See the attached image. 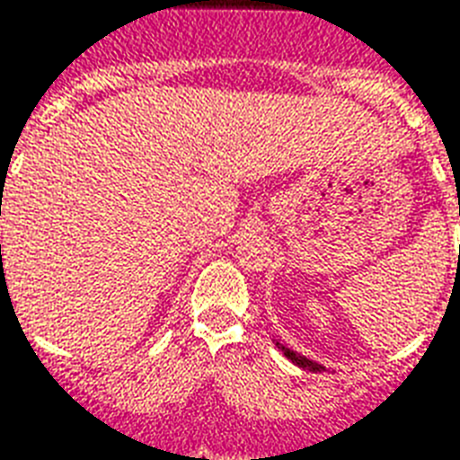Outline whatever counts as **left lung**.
<instances>
[{
    "instance_id": "1",
    "label": "left lung",
    "mask_w": 460,
    "mask_h": 460,
    "mask_svg": "<svg viewBox=\"0 0 460 460\" xmlns=\"http://www.w3.org/2000/svg\"><path fill=\"white\" fill-rule=\"evenodd\" d=\"M277 349H279L281 353H284V356H287L288 360H291V363H296V365H298V367H303V370H310V372H322V370H324V367H322V365L313 363V360H307V358H305V356H301V353H296V350L287 349V346H284V343L277 341Z\"/></svg>"
}]
</instances>
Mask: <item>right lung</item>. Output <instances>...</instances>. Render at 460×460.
<instances>
[{
	"label": "right lung",
	"instance_id": "right-lung-1",
	"mask_svg": "<svg viewBox=\"0 0 460 460\" xmlns=\"http://www.w3.org/2000/svg\"><path fill=\"white\" fill-rule=\"evenodd\" d=\"M0 248H2V245H0Z\"/></svg>",
	"mask_w": 460,
	"mask_h": 460
}]
</instances>
